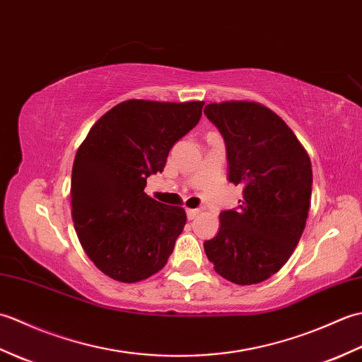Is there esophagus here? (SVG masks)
I'll use <instances>...</instances> for the list:
<instances>
[{"mask_svg": "<svg viewBox=\"0 0 362 362\" xmlns=\"http://www.w3.org/2000/svg\"><path fill=\"white\" fill-rule=\"evenodd\" d=\"M199 213H201V210H199V209H188L187 216H188V219H194Z\"/></svg>", "mask_w": 362, "mask_h": 362, "instance_id": "34e87169", "label": "esophagus"}]
</instances>
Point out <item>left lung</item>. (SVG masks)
<instances>
[{"mask_svg":"<svg viewBox=\"0 0 362 362\" xmlns=\"http://www.w3.org/2000/svg\"><path fill=\"white\" fill-rule=\"evenodd\" d=\"M204 113L224 136L228 180L244 187L238 210L219 214V233L204 243L214 271L236 284L279 272L308 218L311 160L279 115L258 103L226 101Z\"/></svg>","mask_w":362,"mask_h":362,"instance_id":"obj_1","label":"left lung"}]
</instances>
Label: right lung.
<instances>
[{"label":"right lung","mask_w":362,"mask_h":362,"mask_svg":"<svg viewBox=\"0 0 362 362\" xmlns=\"http://www.w3.org/2000/svg\"><path fill=\"white\" fill-rule=\"evenodd\" d=\"M204 104L129 99L103 115L76 152L74 228L88 258L110 279H148L173 253L187 213L146 194V179L163 171L169 151L197 124Z\"/></svg>","instance_id":"1"}]
</instances>
